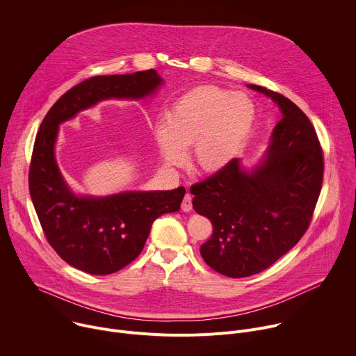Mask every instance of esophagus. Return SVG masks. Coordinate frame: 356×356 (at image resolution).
Here are the masks:
<instances>
[{
	"mask_svg": "<svg viewBox=\"0 0 356 356\" xmlns=\"http://www.w3.org/2000/svg\"><path fill=\"white\" fill-rule=\"evenodd\" d=\"M191 195L190 194H186L184 195V198H183V202H181V210L184 211V213H188V211H191V209H193V202H191Z\"/></svg>",
	"mask_w": 356,
	"mask_h": 356,
	"instance_id": "esophagus-1",
	"label": "esophagus"
}]
</instances>
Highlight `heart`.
Returning <instances> with one entry per match:
<instances>
[{
    "label": "heart",
    "mask_w": 356,
    "mask_h": 356,
    "mask_svg": "<svg viewBox=\"0 0 356 356\" xmlns=\"http://www.w3.org/2000/svg\"><path fill=\"white\" fill-rule=\"evenodd\" d=\"M253 120L255 106L249 97L217 86H202L176 101L166 124L156 127L155 138L168 163L181 162L184 147L193 146L197 166L216 172L235 158Z\"/></svg>",
    "instance_id": "b5f03b06"
}]
</instances>
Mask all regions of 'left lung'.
Returning <instances> with one entry per match:
<instances>
[{
	"label": "left lung",
	"instance_id": "left-lung-1",
	"mask_svg": "<svg viewBox=\"0 0 356 356\" xmlns=\"http://www.w3.org/2000/svg\"><path fill=\"white\" fill-rule=\"evenodd\" d=\"M249 87L269 95L283 114L265 161L249 173L232 159L190 187L193 209L214 228L201 257L228 277L261 273L301 239L324 176L323 149L309 117L280 92Z\"/></svg>",
	"mask_w": 356,
	"mask_h": 356
}]
</instances>
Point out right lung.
<instances>
[{
	"label": "right lung",
	"mask_w": 356,
	"mask_h": 356,
	"mask_svg": "<svg viewBox=\"0 0 356 356\" xmlns=\"http://www.w3.org/2000/svg\"><path fill=\"white\" fill-rule=\"evenodd\" d=\"M162 79L154 69L134 74L90 77L65 92L36 134L29 193L42 231L58 255L90 275H111L138 258L154 221L180 210L184 187L128 191L104 198L74 195L55 161L59 124L106 98H142Z\"/></svg>",
	"instance_id": "1"
}]
</instances>
